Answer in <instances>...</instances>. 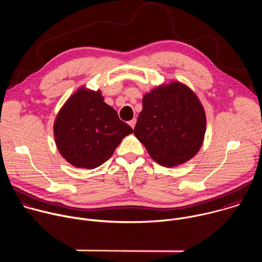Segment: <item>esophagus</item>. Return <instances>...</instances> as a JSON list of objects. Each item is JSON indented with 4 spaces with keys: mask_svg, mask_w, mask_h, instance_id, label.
Wrapping results in <instances>:
<instances>
[{
    "mask_svg": "<svg viewBox=\"0 0 262 262\" xmlns=\"http://www.w3.org/2000/svg\"><path fill=\"white\" fill-rule=\"evenodd\" d=\"M136 122H137V119L136 118H134L133 120H130V121H128V124L134 128L135 127V125H136Z\"/></svg>",
    "mask_w": 262,
    "mask_h": 262,
    "instance_id": "obj_1",
    "label": "esophagus"
}]
</instances>
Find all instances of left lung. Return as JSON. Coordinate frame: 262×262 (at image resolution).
Wrapping results in <instances>:
<instances>
[{
	"instance_id": "left-lung-1",
	"label": "left lung",
	"mask_w": 262,
	"mask_h": 262,
	"mask_svg": "<svg viewBox=\"0 0 262 262\" xmlns=\"http://www.w3.org/2000/svg\"><path fill=\"white\" fill-rule=\"evenodd\" d=\"M134 134L151 159L164 167L190 161L199 151L206 116L197 95L179 82L146 93Z\"/></svg>"
}]
</instances>
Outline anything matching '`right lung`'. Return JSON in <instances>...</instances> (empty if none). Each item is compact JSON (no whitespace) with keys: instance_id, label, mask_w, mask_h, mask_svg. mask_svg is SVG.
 I'll return each mask as SVG.
<instances>
[{"instance_id":"1","label":"right lung","mask_w":262,"mask_h":262,"mask_svg":"<svg viewBox=\"0 0 262 262\" xmlns=\"http://www.w3.org/2000/svg\"><path fill=\"white\" fill-rule=\"evenodd\" d=\"M133 128L103 101L99 90L80 88L61 107L54 123L55 141L61 156L72 166L94 169L114 154Z\"/></svg>"}]
</instances>
